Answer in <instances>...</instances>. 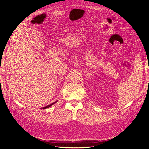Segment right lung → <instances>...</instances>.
I'll return each instance as SVG.
<instances>
[{
  "label": "right lung",
  "instance_id": "add662e5",
  "mask_svg": "<svg viewBox=\"0 0 149 149\" xmlns=\"http://www.w3.org/2000/svg\"><path fill=\"white\" fill-rule=\"evenodd\" d=\"M57 101H55V102H53L52 104H49V105H48V106H45V107H42V108H41V109H47V108H48V107H50L51 106H52L53 104H54L55 103H56Z\"/></svg>",
  "mask_w": 149,
  "mask_h": 149
}]
</instances>
